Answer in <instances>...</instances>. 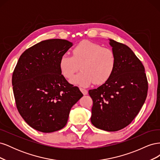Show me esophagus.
I'll return each mask as SVG.
<instances>
[{"instance_id":"obj_1","label":"esophagus","mask_w":160,"mask_h":160,"mask_svg":"<svg viewBox=\"0 0 160 160\" xmlns=\"http://www.w3.org/2000/svg\"><path fill=\"white\" fill-rule=\"evenodd\" d=\"M79 89H80V90H81V91L82 92V93H83V95H87V94L88 93V90H87V89H85L84 88H80Z\"/></svg>"}]
</instances>
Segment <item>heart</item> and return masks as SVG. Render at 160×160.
I'll use <instances>...</instances> for the list:
<instances>
[{"instance_id":"obj_1","label":"heart","mask_w":160,"mask_h":160,"mask_svg":"<svg viewBox=\"0 0 160 160\" xmlns=\"http://www.w3.org/2000/svg\"><path fill=\"white\" fill-rule=\"evenodd\" d=\"M116 66L114 51L89 41H83L72 49V56L65 54L59 61L62 75L71 79L80 69L72 83L86 87L94 83H105L113 73Z\"/></svg>"}]
</instances>
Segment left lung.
Instances as JSON below:
<instances>
[{"label":"left lung","mask_w":160,"mask_h":160,"mask_svg":"<svg viewBox=\"0 0 160 160\" xmlns=\"http://www.w3.org/2000/svg\"><path fill=\"white\" fill-rule=\"evenodd\" d=\"M116 56L113 73L104 84L89 91L93 100L91 122L97 128L117 132L132 123L147 98L144 66L129 47L110 39Z\"/></svg>","instance_id":"8db88e82"}]
</instances>
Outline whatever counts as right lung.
Listing matches in <instances>:
<instances>
[{"mask_svg":"<svg viewBox=\"0 0 160 160\" xmlns=\"http://www.w3.org/2000/svg\"><path fill=\"white\" fill-rule=\"evenodd\" d=\"M72 45L65 39L42 41L24 51L14 69L12 84L18 113L39 132L63 128L71 108L83 95L60 70L61 57Z\"/></svg>","mask_w":160,"mask_h":160,"instance_id":"1","label":"right lung"}]
</instances>
